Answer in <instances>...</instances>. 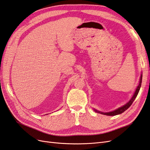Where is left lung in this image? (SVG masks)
Instances as JSON below:
<instances>
[{
    "mask_svg": "<svg viewBox=\"0 0 150 150\" xmlns=\"http://www.w3.org/2000/svg\"><path fill=\"white\" fill-rule=\"evenodd\" d=\"M142 75H141V77H140V81H139V85L137 87V89H136V91L133 95V96L132 97V98L131 99V100L127 103L126 104H125V106H122L118 109H117L116 110L114 111H112V112H100L99 111H97V110H95L94 111L98 112V113H101V114L102 115H108V116H115V115H120V114H121V113L123 112L124 111H125L126 110H128V109L131 106V104H132V103H133V101H134V99H136V98H137V95L139 91V89H140V88H141V86H142Z\"/></svg>",
    "mask_w": 150,
    "mask_h": 150,
    "instance_id": "8db88e82",
    "label": "left lung"
}]
</instances>
